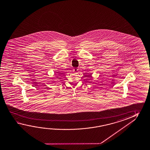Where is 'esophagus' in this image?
<instances>
[{
  "label": "esophagus",
  "instance_id": "1",
  "mask_svg": "<svg viewBox=\"0 0 150 150\" xmlns=\"http://www.w3.org/2000/svg\"><path fill=\"white\" fill-rule=\"evenodd\" d=\"M77 69H73V71H77Z\"/></svg>",
  "mask_w": 150,
  "mask_h": 150
}]
</instances>
